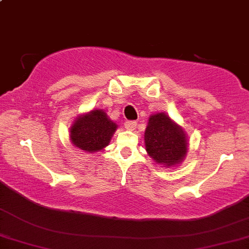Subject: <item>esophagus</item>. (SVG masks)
<instances>
[{"mask_svg": "<svg viewBox=\"0 0 249 249\" xmlns=\"http://www.w3.org/2000/svg\"><path fill=\"white\" fill-rule=\"evenodd\" d=\"M136 121H125L124 122V128L128 130H134L136 128Z\"/></svg>", "mask_w": 249, "mask_h": 249, "instance_id": "esophagus-1", "label": "esophagus"}]
</instances>
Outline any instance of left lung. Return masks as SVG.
<instances>
[{"label": "left lung", "mask_w": 249, "mask_h": 249, "mask_svg": "<svg viewBox=\"0 0 249 249\" xmlns=\"http://www.w3.org/2000/svg\"><path fill=\"white\" fill-rule=\"evenodd\" d=\"M144 143L150 157L165 167L180 164L188 150L185 131L164 112L150 116Z\"/></svg>", "instance_id": "1"}]
</instances>
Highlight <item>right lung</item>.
Here are the masks:
<instances>
[{"instance_id":"1","label":"right lung","mask_w":249,"mask_h":249,"mask_svg":"<svg viewBox=\"0 0 249 249\" xmlns=\"http://www.w3.org/2000/svg\"><path fill=\"white\" fill-rule=\"evenodd\" d=\"M116 128L103 109H93L76 118L70 128V141L76 148L98 152L108 145Z\"/></svg>"}]
</instances>
